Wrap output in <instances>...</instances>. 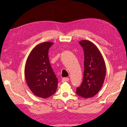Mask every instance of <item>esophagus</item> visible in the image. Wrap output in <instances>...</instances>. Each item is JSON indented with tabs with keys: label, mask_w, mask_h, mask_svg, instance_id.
I'll return each mask as SVG.
<instances>
[{
	"label": "esophagus",
	"mask_w": 127,
	"mask_h": 127,
	"mask_svg": "<svg viewBox=\"0 0 127 127\" xmlns=\"http://www.w3.org/2000/svg\"><path fill=\"white\" fill-rule=\"evenodd\" d=\"M69 79L68 77H64L62 79V82H67V81H69Z\"/></svg>",
	"instance_id": "34e87169"
}]
</instances>
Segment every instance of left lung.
<instances>
[{"label": "left lung", "instance_id": "8db88e82", "mask_svg": "<svg viewBox=\"0 0 127 127\" xmlns=\"http://www.w3.org/2000/svg\"><path fill=\"white\" fill-rule=\"evenodd\" d=\"M84 51V72L81 85L76 93L83 98L93 97L100 90L104 82L106 68L101 52L93 42L83 40L79 42Z\"/></svg>", "mask_w": 127, "mask_h": 127}]
</instances>
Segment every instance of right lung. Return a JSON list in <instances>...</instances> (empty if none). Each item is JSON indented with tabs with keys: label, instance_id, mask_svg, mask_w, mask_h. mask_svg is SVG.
<instances>
[{
	"label": "right lung",
	"instance_id": "1",
	"mask_svg": "<svg viewBox=\"0 0 127 127\" xmlns=\"http://www.w3.org/2000/svg\"><path fill=\"white\" fill-rule=\"evenodd\" d=\"M53 42H44L36 45L26 61L25 75L27 83L36 96L47 98L56 92L58 79L51 67L48 53Z\"/></svg>",
	"mask_w": 127,
	"mask_h": 127
}]
</instances>
